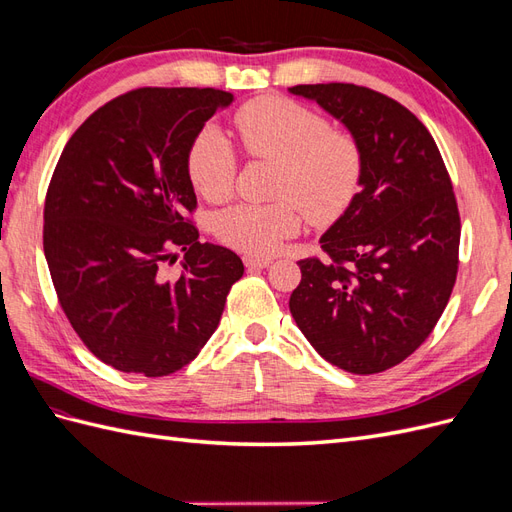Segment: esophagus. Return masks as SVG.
I'll return each mask as SVG.
<instances>
[{
    "mask_svg": "<svg viewBox=\"0 0 512 512\" xmlns=\"http://www.w3.org/2000/svg\"><path fill=\"white\" fill-rule=\"evenodd\" d=\"M243 262H245V267H247V269H265V267H269V265H271L273 258H269V256H256V254H247V256H243Z\"/></svg>",
    "mask_w": 512,
    "mask_h": 512,
    "instance_id": "obj_1",
    "label": "esophagus"
}]
</instances>
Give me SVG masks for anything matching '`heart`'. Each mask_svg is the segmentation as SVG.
<instances>
[{"instance_id": "1", "label": "heart", "mask_w": 512, "mask_h": 512, "mask_svg": "<svg viewBox=\"0 0 512 512\" xmlns=\"http://www.w3.org/2000/svg\"><path fill=\"white\" fill-rule=\"evenodd\" d=\"M235 132L250 158L280 164L269 205H237L215 218V235L239 252L267 256L301 230L303 212L324 224L342 215L359 192L363 153L356 138L331 130L320 113L286 100L258 98L241 106ZM194 190L209 203H222L237 179V160L228 138L215 126L200 130L188 151Z\"/></svg>"}]
</instances>
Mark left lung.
I'll return each mask as SVG.
<instances>
[{
  "label": "left lung",
  "instance_id": "1",
  "mask_svg": "<svg viewBox=\"0 0 512 512\" xmlns=\"http://www.w3.org/2000/svg\"><path fill=\"white\" fill-rule=\"evenodd\" d=\"M356 138L361 192L299 260L290 314L307 342L350 374L399 365L436 327L459 269L461 222L429 130L406 106L352 83L297 85Z\"/></svg>",
  "mask_w": 512,
  "mask_h": 512
}]
</instances>
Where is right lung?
Wrapping results in <instances>:
<instances>
[{"label": "right lung", "instance_id": "right-lung-1", "mask_svg": "<svg viewBox=\"0 0 512 512\" xmlns=\"http://www.w3.org/2000/svg\"><path fill=\"white\" fill-rule=\"evenodd\" d=\"M222 89L141 87L100 106L66 143L44 200V256L72 329L98 359L160 378L196 359L243 275L200 243L188 151ZM186 252L182 275L165 267Z\"/></svg>", "mask_w": 512, "mask_h": 512}]
</instances>
